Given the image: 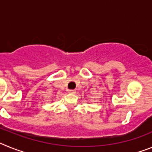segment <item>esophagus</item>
<instances>
[{
	"instance_id": "1",
	"label": "esophagus",
	"mask_w": 152,
	"mask_h": 152,
	"mask_svg": "<svg viewBox=\"0 0 152 152\" xmlns=\"http://www.w3.org/2000/svg\"><path fill=\"white\" fill-rule=\"evenodd\" d=\"M68 93H69V94H74L76 93V91H75V90H69V91H68Z\"/></svg>"
}]
</instances>
